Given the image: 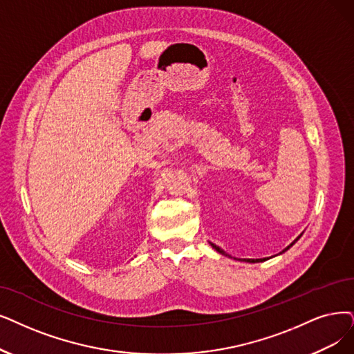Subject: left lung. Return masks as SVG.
<instances>
[{
  "label": "left lung",
  "instance_id": "8db88e82",
  "mask_svg": "<svg viewBox=\"0 0 354 354\" xmlns=\"http://www.w3.org/2000/svg\"><path fill=\"white\" fill-rule=\"evenodd\" d=\"M299 238H301V235H299V236H298V238H296V239H295V241H293V243H292V244H290V245H289V247H288V248H285V250H283V251H281V252H285V251H286V250H289V248H290V247H292V245H293V244H295V243H296V241H298V239H299ZM210 245H212V247H214V248H215V250H216V251H218V252H221V254H223V256H228V254H226V252H225V251H223V250H221V248H219V247H216V245H215V244H212V243H210ZM266 260H267V259H257V260H250V259H248V260H247V259H245V261H248V263H260V261H266Z\"/></svg>",
  "mask_w": 354,
  "mask_h": 354
}]
</instances>
